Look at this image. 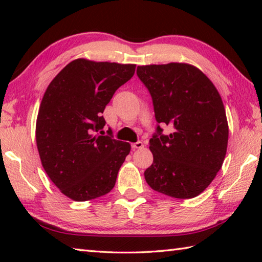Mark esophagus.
<instances>
[{
  "label": "esophagus",
  "mask_w": 262,
  "mask_h": 262,
  "mask_svg": "<svg viewBox=\"0 0 262 262\" xmlns=\"http://www.w3.org/2000/svg\"><path fill=\"white\" fill-rule=\"evenodd\" d=\"M143 147H144L143 142H141V141H137V142H135V143L132 144V148L134 149V150H136V149H142Z\"/></svg>",
  "instance_id": "esophagus-1"
}]
</instances>
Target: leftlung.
<instances>
[{
  "label": "left lung",
  "instance_id": "left-lung-1",
  "mask_svg": "<svg viewBox=\"0 0 262 262\" xmlns=\"http://www.w3.org/2000/svg\"><path fill=\"white\" fill-rule=\"evenodd\" d=\"M137 76L151 95L161 126L150 139L154 162L144 172L156 192L176 199L201 194L221 170L227 155L229 126L221 96L200 69L171 62L137 67Z\"/></svg>",
  "mask_w": 262,
  "mask_h": 262
}]
</instances>
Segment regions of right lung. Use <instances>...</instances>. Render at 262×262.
I'll use <instances>...</instances> for the list:
<instances>
[{
    "mask_svg": "<svg viewBox=\"0 0 262 262\" xmlns=\"http://www.w3.org/2000/svg\"><path fill=\"white\" fill-rule=\"evenodd\" d=\"M135 67L76 59L43 94L35 125L39 156L53 184L74 201L103 196L114 187L130 144L98 134L106 123L101 113Z\"/></svg>",
    "mask_w": 262,
    "mask_h": 262,
    "instance_id": "right-lung-1",
    "label": "right lung"
}]
</instances>
